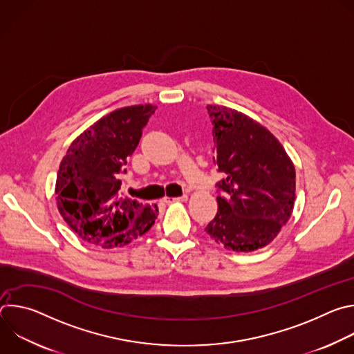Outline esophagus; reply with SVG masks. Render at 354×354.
Returning <instances> with one entry per match:
<instances>
[{
    "label": "esophagus",
    "instance_id": "obj_1",
    "mask_svg": "<svg viewBox=\"0 0 354 354\" xmlns=\"http://www.w3.org/2000/svg\"><path fill=\"white\" fill-rule=\"evenodd\" d=\"M187 200V194H182L179 197H165L164 201L165 203H178V201H186Z\"/></svg>",
    "mask_w": 354,
    "mask_h": 354
}]
</instances>
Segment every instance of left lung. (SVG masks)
Instances as JSON below:
<instances>
[{"label":"left lung","mask_w":354,"mask_h":354,"mask_svg":"<svg viewBox=\"0 0 354 354\" xmlns=\"http://www.w3.org/2000/svg\"><path fill=\"white\" fill-rule=\"evenodd\" d=\"M213 123L214 164L225 179L217 187L218 210L206 227L220 245L252 252L269 245L288 221L295 198V169L279 140L261 123L227 106L207 105Z\"/></svg>","instance_id":"1"}]
</instances>
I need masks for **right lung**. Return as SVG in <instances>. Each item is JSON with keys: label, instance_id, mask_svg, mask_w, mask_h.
<instances>
[{"label": "right lung", "instance_id": "1", "mask_svg": "<svg viewBox=\"0 0 354 354\" xmlns=\"http://www.w3.org/2000/svg\"><path fill=\"white\" fill-rule=\"evenodd\" d=\"M156 109L148 104L113 111L67 149L57 172L56 200L62 217L81 239L102 248L124 246L156 223L157 205L119 194L127 161Z\"/></svg>", "mask_w": 354, "mask_h": 354}]
</instances>
